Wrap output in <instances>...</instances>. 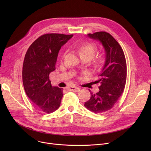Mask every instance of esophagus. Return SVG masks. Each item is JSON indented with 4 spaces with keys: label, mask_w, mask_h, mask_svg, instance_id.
<instances>
[{
    "label": "esophagus",
    "mask_w": 151,
    "mask_h": 151,
    "mask_svg": "<svg viewBox=\"0 0 151 151\" xmlns=\"http://www.w3.org/2000/svg\"><path fill=\"white\" fill-rule=\"evenodd\" d=\"M68 91H73V92H78L80 91V89L78 88V87H76V86H71V87H69V88H68Z\"/></svg>",
    "instance_id": "esophagus-1"
}]
</instances>
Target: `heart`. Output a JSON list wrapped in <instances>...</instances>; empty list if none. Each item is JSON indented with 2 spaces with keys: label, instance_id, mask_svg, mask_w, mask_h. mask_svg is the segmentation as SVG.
Instances as JSON below:
<instances>
[{
  "label": "heart",
  "instance_id": "b5f03b06",
  "mask_svg": "<svg viewBox=\"0 0 151 151\" xmlns=\"http://www.w3.org/2000/svg\"><path fill=\"white\" fill-rule=\"evenodd\" d=\"M74 49L80 54L81 59L91 60L96 54L97 51V47L96 44L86 42L75 45ZM105 59V58L104 54H99L92 59V63L95 67L98 68L103 64Z\"/></svg>",
  "mask_w": 151,
  "mask_h": 151
}]
</instances>
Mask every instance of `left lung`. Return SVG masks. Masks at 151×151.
<instances>
[{
  "label": "left lung",
  "instance_id": "obj_1",
  "mask_svg": "<svg viewBox=\"0 0 151 151\" xmlns=\"http://www.w3.org/2000/svg\"><path fill=\"white\" fill-rule=\"evenodd\" d=\"M91 38L99 40L106 52V60L96 83H100L99 92H90L91 98L84 106L96 114L111 109L124 92L127 80V63L124 51L113 37L106 32L88 34Z\"/></svg>",
  "mask_w": 151,
  "mask_h": 151
}]
</instances>
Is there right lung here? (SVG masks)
<instances>
[{
    "mask_svg": "<svg viewBox=\"0 0 151 151\" xmlns=\"http://www.w3.org/2000/svg\"><path fill=\"white\" fill-rule=\"evenodd\" d=\"M73 35L46 34L29 46L24 59L22 82L27 97L42 112L57 110L63 97V89L52 87L50 73L55 69L59 51Z\"/></svg>",
    "mask_w": 151,
    "mask_h": 151,
    "instance_id": "right-lung-1",
    "label": "right lung"
}]
</instances>
